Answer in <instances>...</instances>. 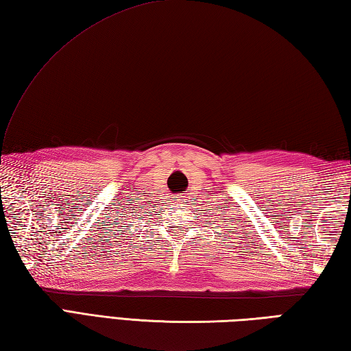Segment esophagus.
Listing matches in <instances>:
<instances>
[{
  "instance_id": "obj_1",
  "label": "esophagus",
  "mask_w": 351,
  "mask_h": 351,
  "mask_svg": "<svg viewBox=\"0 0 351 351\" xmlns=\"http://www.w3.org/2000/svg\"><path fill=\"white\" fill-rule=\"evenodd\" d=\"M182 197H184V196H182ZM178 200H181V199H178Z\"/></svg>"
}]
</instances>
